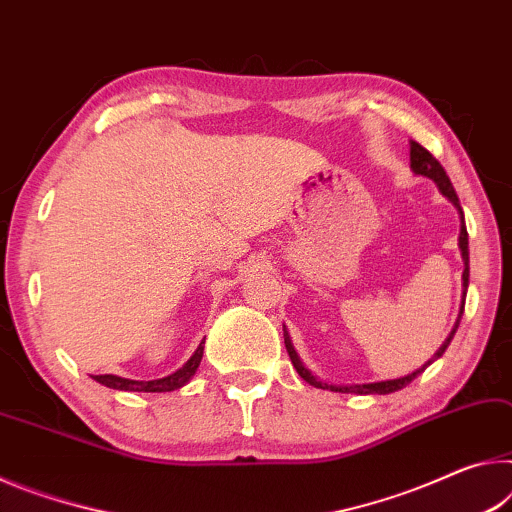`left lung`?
<instances>
[{
	"label": "left lung",
	"instance_id": "left-lung-1",
	"mask_svg": "<svg viewBox=\"0 0 512 512\" xmlns=\"http://www.w3.org/2000/svg\"><path fill=\"white\" fill-rule=\"evenodd\" d=\"M410 167H413V172H415V174H422V177H429V179H433V181H435V186L440 188L442 195H445V197L451 201V204H454V206L458 208L460 217H463V208H460L458 195H456L454 186H451V181H449V177H447L445 167H442V165L438 163V158H435V156L429 152V149H424V147L420 145V142H415V140H410ZM458 247H460V254H463V261H465L463 286H465V290H467V283H469V249H467V229H465V220H463V224H460ZM463 308H465V292H463V306H460V313H458L456 326H454V329H451L449 338H447L445 342H442V347H440L438 351H435V354H433V358L429 360V363L422 365L420 370H415L413 374L401 376V379H392V381L363 383V385H329V383H322L320 379H315V376L311 374V370H306L304 363H301V360H299L295 347H292V340H290L288 331L283 333V338H286V349H288V356H290V360H292V365H295V370L299 372L301 379H304L306 383L315 385V388L331 390V392H347V395H349V392H354V395H390V392H397V390H401V388H406V385H408L410 381H413L417 374H422V372L426 370V367H429V365L433 363V360H438L442 354H445V349L449 347V342L454 340V333H456L458 324H460V317H463Z\"/></svg>",
	"mask_w": 512,
	"mask_h": 512
}]
</instances>
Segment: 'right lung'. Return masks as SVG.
<instances>
[{"instance_id":"1","label":"right lung","mask_w":512,"mask_h":512,"mask_svg":"<svg viewBox=\"0 0 512 512\" xmlns=\"http://www.w3.org/2000/svg\"><path fill=\"white\" fill-rule=\"evenodd\" d=\"M201 356H204V342L197 347L195 354L188 358V363L181 367L170 376H163V379H156V381H131V379H122V376H115V374H97L92 376L97 383L106 385V388H113V390H127V392H172L177 388H183L192 376H195L197 367L201 363Z\"/></svg>"}]
</instances>
